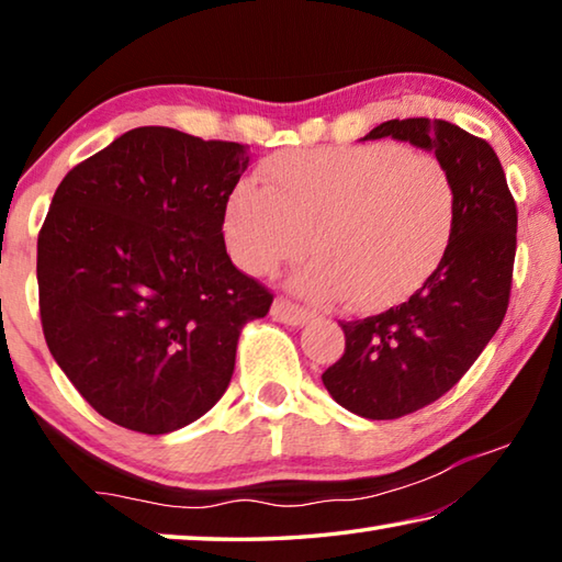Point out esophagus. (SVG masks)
<instances>
[{
    "label": "esophagus",
    "mask_w": 562,
    "mask_h": 562,
    "mask_svg": "<svg viewBox=\"0 0 562 562\" xmlns=\"http://www.w3.org/2000/svg\"><path fill=\"white\" fill-rule=\"evenodd\" d=\"M272 317L278 322H284V325L297 327V325H304V322H307L312 315L304 307H300V304L278 297L272 302Z\"/></svg>",
    "instance_id": "34e87169"
}]
</instances>
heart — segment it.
Listing matches in <instances>:
<instances>
[{"mask_svg":"<svg viewBox=\"0 0 562 562\" xmlns=\"http://www.w3.org/2000/svg\"><path fill=\"white\" fill-rule=\"evenodd\" d=\"M237 183L223 231L237 268L270 274L315 255L290 288L349 310L394 307L422 288L449 250L459 193L431 154L398 144L292 148Z\"/></svg>","mask_w":562,"mask_h":562,"instance_id":"b5f03b06","label":"heart"}]
</instances>
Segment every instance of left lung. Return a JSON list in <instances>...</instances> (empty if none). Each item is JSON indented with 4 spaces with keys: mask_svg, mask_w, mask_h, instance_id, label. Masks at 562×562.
I'll return each instance as SVG.
<instances>
[{
    "mask_svg": "<svg viewBox=\"0 0 562 562\" xmlns=\"http://www.w3.org/2000/svg\"><path fill=\"white\" fill-rule=\"evenodd\" d=\"M396 138L451 170L459 215L449 250L412 297L382 315L341 322L345 355L325 374L327 392L364 418H398L441 398L506 317L518 211L486 140L439 119L384 121L364 136Z\"/></svg>",
    "mask_w": 562,
    "mask_h": 562,
    "instance_id": "8db88e82",
    "label": "left lung"
}]
</instances>
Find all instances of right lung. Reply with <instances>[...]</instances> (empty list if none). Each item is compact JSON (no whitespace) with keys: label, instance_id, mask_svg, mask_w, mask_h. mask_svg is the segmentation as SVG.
I'll list each match as a JSON object with an SVG mask.
<instances>
[{"label":"right lung","instance_id":"add662e5","mask_svg":"<svg viewBox=\"0 0 562 562\" xmlns=\"http://www.w3.org/2000/svg\"><path fill=\"white\" fill-rule=\"evenodd\" d=\"M250 156L140 126L74 166L36 243L44 339L109 422L168 434L211 412L272 292L233 265L223 211Z\"/></svg>","mask_w":562,"mask_h":562}]
</instances>
